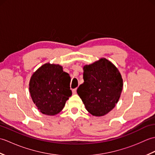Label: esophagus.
I'll list each match as a JSON object with an SVG mask.
<instances>
[{"label": "esophagus", "instance_id": "1", "mask_svg": "<svg viewBox=\"0 0 155 155\" xmlns=\"http://www.w3.org/2000/svg\"><path fill=\"white\" fill-rule=\"evenodd\" d=\"M72 91V94H75L76 93H77V88H74V89H73Z\"/></svg>", "mask_w": 155, "mask_h": 155}]
</instances>
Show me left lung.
I'll return each mask as SVG.
<instances>
[{
	"label": "left lung",
	"instance_id": "8db88e82",
	"mask_svg": "<svg viewBox=\"0 0 155 155\" xmlns=\"http://www.w3.org/2000/svg\"><path fill=\"white\" fill-rule=\"evenodd\" d=\"M84 83L77 89L85 108L93 116L107 114L116 106L123 87L118 68L102 58L83 67Z\"/></svg>",
	"mask_w": 155,
	"mask_h": 155
}]
</instances>
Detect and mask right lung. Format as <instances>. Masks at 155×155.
Here are the masks:
<instances>
[{"label":"right lung","mask_w":155,"mask_h":155,"mask_svg":"<svg viewBox=\"0 0 155 155\" xmlns=\"http://www.w3.org/2000/svg\"><path fill=\"white\" fill-rule=\"evenodd\" d=\"M71 77L59 64L46 63L37 69L29 82L33 103L44 114H57L63 109L72 95Z\"/></svg>","instance_id":"add662e5"}]
</instances>
